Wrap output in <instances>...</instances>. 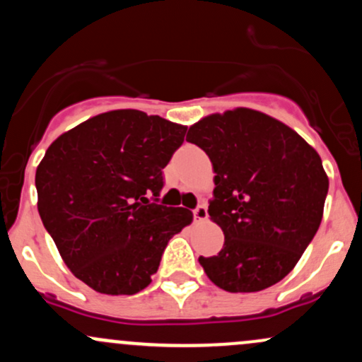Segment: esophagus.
Wrapping results in <instances>:
<instances>
[{
    "instance_id": "esophagus-1",
    "label": "esophagus",
    "mask_w": 362,
    "mask_h": 362,
    "mask_svg": "<svg viewBox=\"0 0 362 362\" xmlns=\"http://www.w3.org/2000/svg\"><path fill=\"white\" fill-rule=\"evenodd\" d=\"M194 218H196L197 221H204L206 218H208V209H206L204 204L197 206V208L194 209Z\"/></svg>"
}]
</instances>
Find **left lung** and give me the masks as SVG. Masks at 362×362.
I'll use <instances>...</instances> for the list:
<instances>
[{"instance_id":"8db88e82","label":"left lung","mask_w":362,"mask_h":362,"mask_svg":"<svg viewBox=\"0 0 362 362\" xmlns=\"http://www.w3.org/2000/svg\"><path fill=\"white\" fill-rule=\"evenodd\" d=\"M187 141L208 154L214 175L209 218L223 249L199 257L226 292H259L292 272L323 218L328 175L320 154L296 130L251 108L213 113Z\"/></svg>"}]
</instances>
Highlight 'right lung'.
<instances>
[{
  "label": "right lung",
  "instance_id": "right-lung-1",
  "mask_svg": "<svg viewBox=\"0 0 362 362\" xmlns=\"http://www.w3.org/2000/svg\"><path fill=\"white\" fill-rule=\"evenodd\" d=\"M185 130L158 115L115 110L47 148L35 170L39 214L63 263L93 291L141 292L168 240L192 223L189 209L151 201Z\"/></svg>",
  "mask_w": 362,
  "mask_h": 362
}]
</instances>
